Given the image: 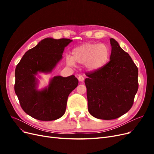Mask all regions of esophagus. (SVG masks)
Listing matches in <instances>:
<instances>
[{
  "label": "esophagus",
  "mask_w": 154,
  "mask_h": 154,
  "mask_svg": "<svg viewBox=\"0 0 154 154\" xmlns=\"http://www.w3.org/2000/svg\"><path fill=\"white\" fill-rule=\"evenodd\" d=\"M78 79V80L80 81V82H83V81H84V77H83L82 75H79Z\"/></svg>",
  "instance_id": "1"
}]
</instances>
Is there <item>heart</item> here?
Instances as JSON below:
<instances>
[{"label":"heart","mask_w":154,"mask_h":154,"mask_svg":"<svg viewBox=\"0 0 154 154\" xmlns=\"http://www.w3.org/2000/svg\"><path fill=\"white\" fill-rule=\"evenodd\" d=\"M72 57L66 55V60L69 66H74L76 62L84 64L88 71H96L108 62L110 51L103 44L86 43L72 50Z\"/></svg>","instance_id":"heart-1"}]
</instances>
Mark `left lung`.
Returning a JSON list of instances; mask_svg holds the SVG:
<instances>
[{"mask_svg":"<svg viewBox=\"0 0 154 154\" xmlns=\"http://www.w3.org/2000/svg\"><path fill=\"white\" fill-rule=\"evenodd\" d=\"M110 61L102 68L87 72L88 110L94 118L110 120L131 109L138 90V69L130 55L110 38Z\"/></svg>","mask_w":154,"mask_h":154,"instance_id":"obj_1","label":"left lung"}]
</instances>
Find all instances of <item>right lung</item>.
<instances>
[{
  "label": "right lung",
  "instance_id": "right-lung-1",
  "mask_svg": "<svg viewBox=\"0 0 154 154\" xmlns=\"http://www.w3.org/2000/svg\"><path fill=\"white\" fill-rule=\"evenodd\" d=\"M72 40L46 38L23 56L15 69V91L22 109L40 121L57 119L66 112L68 96L78 84L74 75L51 78L48 86L38 89V72H52L62 59L65 48Z\"/></svg>",
  "mask_w": 154,
  "mask_h": 154
}]
</instances>
